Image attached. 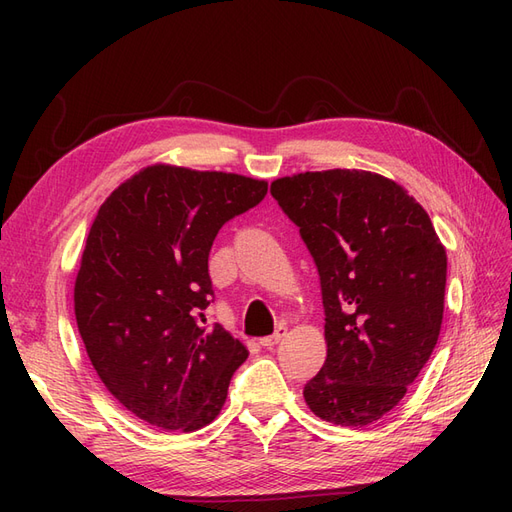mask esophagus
<instances>
[{"label":"esophagus","instance_id":"esophagus-1","mask_svg":"<svg viewBox=\"0 0 512 512\" xmlns=\"http://www.w3.org/2000/svg\"><path fill=\"white\" fill-rule=\"evenodd\" d=\"M284 337H286V327H280V329H277L273 335H269V337H262V339H260V346H265V348H273V346L280 344Z\"/></svg>","mask_w":512,"mask_h":512}]
</instances>
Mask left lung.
Returning <instances> with one entry per match:
<instances>
[{"instance_id":"1","label":"left lung","mask_w":512,"mask_h":512,"mask_svg":"<svg viewBox=\"0 0 512 512\" xmlns=\"http://www.w3.org/2000/svg\"><path fill=\"white\" fill-rule=\"evenodd\" d=\"M320 277L327 361L309 410L363 427L393 410L438 344L446 252L427 211L391 179L322 170L271 183Z\"/></svg>"}]
</instances>
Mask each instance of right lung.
I'll list each match as a JSON object with an SVG mask.
<instances>
[{"mask_svg":"<svg viewBox=\"0 0 512 512\" xmlns=\"http://www.w3.org/2000/svg\"><path fill=\"white\" fill-rule=\"evenodd\" d=\"M265 196V181L158 164L121 183L91 224L76 324L106 389L149 425L196 431L220 414L247 350L207 324L209 252Z\"/></svg>","mask_w":512,"mask_h":512,"instance_id":"add662e5","label":"right lung"}]
</instances>
